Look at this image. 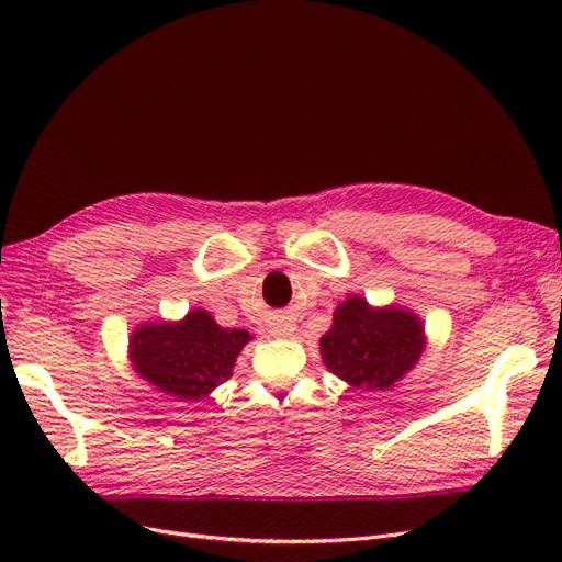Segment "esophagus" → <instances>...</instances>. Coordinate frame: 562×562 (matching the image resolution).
Instances as JSON below:
<instances>
[{
	"label": "esophagus",
	"mask_w": 562,
	"mask_h": 562,
	"mask_svg": "<svg viewBox=\"0 0 562 562\" xmlns=\"http://www.w3.org/2000/svg\"><path fill=\"white\" fill-rule=\"evenodd\" d=\"M291 333H293L291 323H278V326H276V335H278V337H289Z\"/></svg>",
	"instance_id": "esophagus-1"
}]
</instances>
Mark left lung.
<instances>
[{"label": "left lung", "mask_w": 562, "mask_h": 562, "mask_svg": "<svg viewBox=\"0 0 562 562\" xmlns=\"http://www.w3.org/2000/svg\"><path fill=\"white\" fill-rule=\"evenodd\" d=\"M424 328L417 316L387 307L373 310L350 296L337 312L333 328L321 337L326 367L360 390H387L417 364Z\"/></svg>", "instance_id": "1"}]
</instances>
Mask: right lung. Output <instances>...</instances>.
<instances>
[{
    "label": "right lung",
    "mask_w": 562,
    "mask_h": 562,
    "mask_svg": "<svg viewBox=\"0 0 562 562\" xmlns=\"http://www.w3.org/2000/svg\"><path fill=\"white\" fill-rule=\"evenodd\" d=\"M246 330L221 328L210 312L193 310L180 323H150L130 339L138 375L180 401H195L232 378Z\"/></svg>",
    "instance_id": "obj_1"
}]
</instances>
